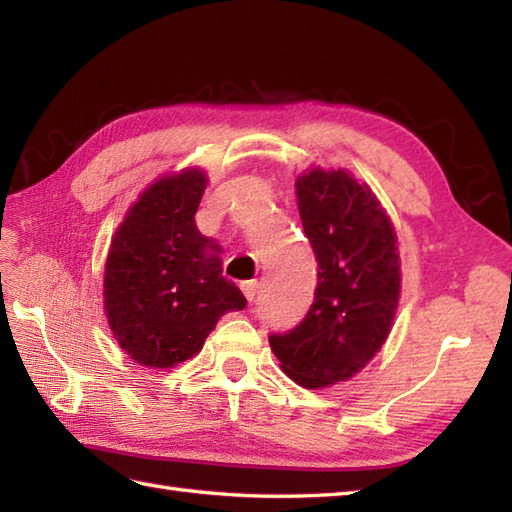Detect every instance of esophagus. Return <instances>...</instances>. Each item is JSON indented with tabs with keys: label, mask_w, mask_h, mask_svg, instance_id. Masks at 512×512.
I'll return each instance as SVG.
<instances>
[{
	"label": "esophagus",
	"mask_w": 512,
	"mask_h": 512,
	"mask_svg": "<svg viewBox=\"0 0 512 512\" xmlns=\"http://www.w3.org/2000/svg\"><path fill=\"white\" fill-rule=\"evenodd\" d=\"M257 290H259V281L257 279H250V281H244V284H242V292H244V297L248 301H253L257 297Z\"/></svg>",
	"instance_id": "esophagus-1"
}]
</instances>
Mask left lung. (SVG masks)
Listing matches in <instances>:
<instances>
[{
	"label": "left lung",
	"instance_id": "left-lung-1",
	"mask_svg": "<svg viewBox=\"0 0 512 512\" xmlns=\"http://www.w3.org/2000/svg\"><path fill=\"white\" fill-rule=\"evenodd\" d=\"M303 231L317 257V288L306 317L268 341L301 387L352 378L383 347L400 297L398 239L367 184L350 173L312 169L297 178Z\"/></svg>",
	"mask_w": 512,
	"mask_h": 512
}]
</instances>
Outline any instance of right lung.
<instances>
[{
    "label": "right lung",
    "instance_id": "1",
    "mask_svg": "<svg viewBox=\"0 0 512 512\" xmlns=\"http://www.w3.org/2000/svg\"><path fill=\"white\" fill-rule=\"evenodd\" d=\"M206 173L184 169L143 191L105 262V312L118 345L145 367H176L202 350L246 297L222 275L220 246L195 226Z\"/></svg>",
    "mask_w": 512,
    "mask_h": 512
}]
</instances>
